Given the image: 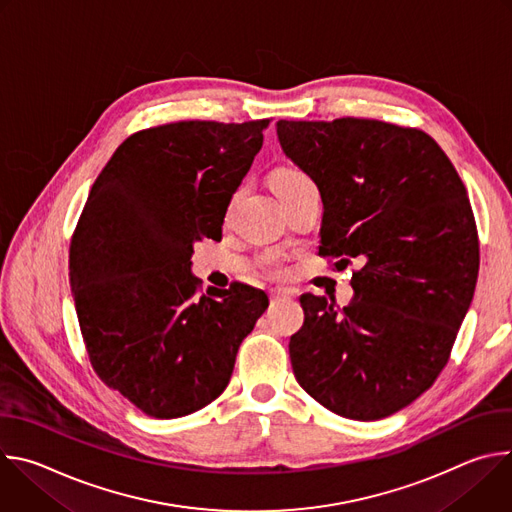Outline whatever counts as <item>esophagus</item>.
<instances>
[{
  "instance_id": "1",
  "label": "esophagus",
  "mask_w": 512,
  "mask_h": 512,
  "mask_svg": "<svg viewBox=\"0 0 512 512\" xmlns=\"http://www.w3.org/2000/svg\"><path fill=\"white\" fill-rule=\"evenodd\" d=\"M289 296H291V291H287V289H271V291H269V298H271V302L285 300V298H289Z\"/></svg>"
}]
</instances>
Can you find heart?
Instances as JSON below:
<instances>
[{"label":"heart","instance_id":"b5f03b06","mask_svg":"<svg viewBox=\"0 0 512 512\" xmlns=\"http://www.w3.org/2000/svg\"><path fill=\"white\" fill-rule=\"evenodd\" d=\"M312 180L304 174V172H300V170H296V168H279L273 176H271V186H273V190H275V194L279 196V194H285V192H289V190H294V188H300V186H306V184H310ZM267 267L271 269V271H279V263L275 261V259H267Z\"/></svg>","mask_w":512,"mask_h":512}]
</instances>
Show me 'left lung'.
Returning a JSON list of instances; mask_svg holds the SVG:
<instances>
[{"mask_svg": "<svg viewBox=\"0 0 512 512\" xmlns=\"http://www.w3.org/2000/svg\"><path fill=\"white\" fill-rule=\"evenodd\" d=\"M275 127L320 190V255L360 263L348 306L300 298L294 375L336 415L389 417L442 373L470 308L480 257L466 186L421 129L356 117Z\"/></svg>", "mask_w": 512, "mask_h": 512, "instance_id": "8db88e82", "label": "left lung"}]
</instances>
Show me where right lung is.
<instances>
[{
  "mask_svg": "<svg viewBox=\"0 0 512 512\" xmlns=\"http://www.w3.org/2000/svg\"><path fill=\"white\" fill-rule=\"evenodd\" d=\"M269 119L178 121L129 135L95 180L70 241L75 308L99 379L145 415L206 407L267 310L245 283L198 296L194 243L223 235L227 206Z\"/></svg>",
  "mask_w": 512,
  "mask_h": 512,
  "instance_id": "right-lung-1",
  "label": "right lung"
}]
</instances>
